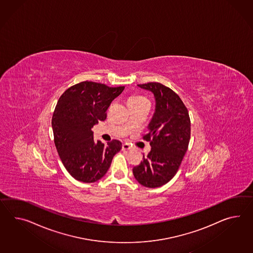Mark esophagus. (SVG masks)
I'll return each instance as SVG.
<instances>
[{
  "instance_id": "obj_1",
  "label": "esophagus",
  "mask_w": 253,
  "mask_h": 253,
  "mask_svg": "<svg viewBox=\"0 0 253 253\" xmlns=\"http://www.w3.org/2000/svg\"><path fill=\"white\" fill-rule=\"evenodd\" d=\"M130 149H131V146L129 145V143L125 142L123 144V150H130Z\"/></svg>"
}]
</instances>
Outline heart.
I'll use <instances>...</instances> for the list:
<instances>
[{"instance_id":"1","label":"heart","mask_w":253,"mask_h":253,"mask_svg":"<svg viewBox=\"0 0 253 253\" xmlns=\"http://www.w3.org/2000/svg\"><path fill=\"white\" fill-rule=\"evenodd\" d=\"M144 98L143 97H141V96H133V97H130L129 98V100H128V104L129 103H135V102H140V101H142V100H144Z\"/></svg>"}]
</instances>
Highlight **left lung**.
Listing matches in <instances>:
<instances>
[{"instance_id":"1","label":"left lung","mask_w":253,"mask_h":253,"mask_svg":"<svg viewBox=\"0 0 253 253\" xmlns=\"http://www.w3.org/2000/svg\"><path fill=\"white\" fill-rule=\"evenodd\" d=\"M154 94L155 111L143 139L151 151L132 172L141 185L155 188L166 185L175 175L190 140V119L176 93L157 82L138 85Z\"/></svg>"}]
</instances>
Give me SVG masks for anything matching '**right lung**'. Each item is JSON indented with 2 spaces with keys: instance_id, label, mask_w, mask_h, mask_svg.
I'll use <instances>...</instances> for the list:
<instances>
[{
  "instance_id": "right-lung-1",
  "label": "right lung",
  "mask_w": 253,
  "mask_h": 253,
  "mask_svg": "<svg viewBox=\"0 0 253 253\" xmlns=\"http://www.w3.org/2000/svg\"><path fill=\"white\" fill-rule=\"evenodd\" d=\"M124 89L84 81L70 86L58 99L52 117L54 142L64 167L76 180L94 183L102 178L121 151L118 140L107 144L94 141L91 129L106 120L108 108Z\"/></svg>"
}]
</instances>
